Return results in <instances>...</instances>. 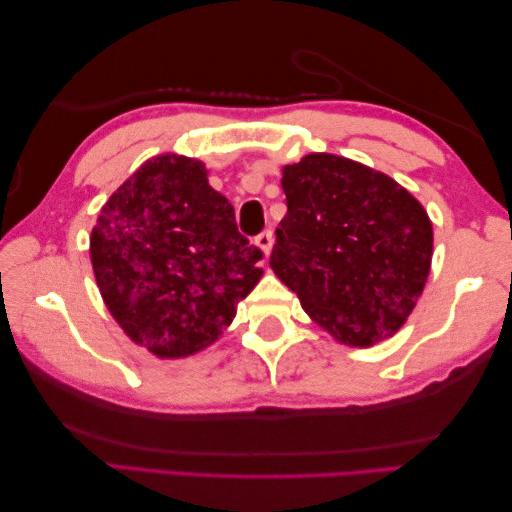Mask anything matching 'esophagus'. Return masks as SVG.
Masks as SVG:
<instances>
[{"instance_id": "esophagus-1", "label": "esophagus", "mask_w": 512, "mask_h": 512, "mask_svg": "<svg viewBox=\"0 0 512 512\" xmlns=\"http://www.w3.org/2000/svg\"><path fill=\"white\" fill-rule=\"evenodd\" d=\"M273 242H275V237H273V231H264V233H259L257 235V239H255V244L262 248V253H264V257H268L270 255V250H273Z\"/></svg>"}]
</instances>
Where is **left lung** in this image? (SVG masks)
Wrapping results in <instances>:
<instances>
[{
    "label": "left lung",
    "mask_w": 512,
    "mask_h": 512,
    "mask_svg": "<svg viewBox=\"0 0 512 512\" xmlns=\"http://www.w3.org/2000/svg\"><path fill=\"white\" fill-rule=\"evenodd\" d=\"M288 213L270 268L336 341L369 347L407 321L427 284V211L385 173L334 154L284 167Z\"/></svg>",
    "instance_id": "left-lung-1"
}]
</instances>
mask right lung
Wrapping results in <instances>:
<instances>
[{"instance_id": "obj_1", "label": "right lung", "mask_w": 512, "mask_h": 512, "mask_svg": "<svg viewBox=\"0 0 512 512\" xmlns=\"http://www.w3.org/2000/svg\"><path fill=\"white\" fill-rule=\"evenodd\" d=\"M90 257L107 310L158 358L209 347L237 303L262 279V250L237 231L235 211L206 178L204 162L147 160L105 202Z\"/></svg>"}]
</instances>
